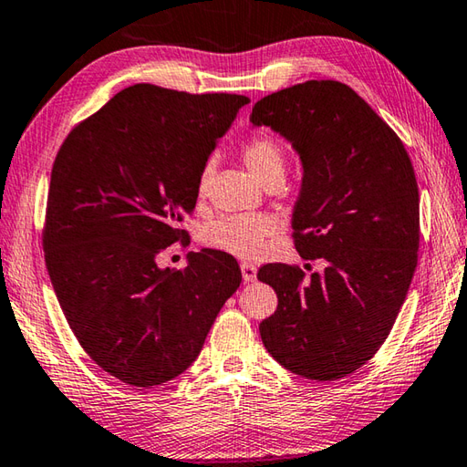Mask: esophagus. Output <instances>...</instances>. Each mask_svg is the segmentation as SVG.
I'll use <instances>...</instances> for the list:
<instances>
[{
  "label": "esophagus",
  "instance_id": "1",
  "mask_svg": "<svg viewBox=\"0 0 467 467\" xmlns=\"http://www.w3.org/2000/svg\"><path fill=\"white\" fill-rule=\"evenodd\" d=\"M256 275H258V270L254 264L242 262V278L245 280V283H254V280H256Z\"/></svg>",
  "mask_w": 467,
  "mask_h": 467
}]
</instances>
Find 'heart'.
<instances>
[{
	"instance_id": "heart-1",
	"label": "heart",
	"mask_w": 467,
	"mask_h": 467,
	"mask_svg": "<svg viewBox=\"0 0 467 467\" xmlns=\"http://www.w3.org/2000/svg\"><path fill=\"white\" fill-rule=\"evenodd\" d=\"M244 164L252 177L266 184L272 179H285V150L278 140L266 134L250 138L242 148ZM209 166L199 177V195H205L209 182ZM276 234V223L264 215H232L211 223L203 237L211 248L234 254L237 258H258L266 252L268 240Z\"/></svg>"
}]
</instances>
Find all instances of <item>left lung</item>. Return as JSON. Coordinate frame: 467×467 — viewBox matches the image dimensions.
Returning a JSON list of instances; mask_svg holds the SVG:
<instances>
[{
	"label": "left lung",
	"instance_id": "left-lung-1",
	"mask_svg": "<svg viewBox=\"0 0 467 467\" xmlns=\"http://www.w3.org/2000/svg\"><path fill=\"white\" fill-rule=\"evenodd\" d=\"M254 128L283 136L303 166L293 211L296 252L323 272L266 264L276 311L260 323L264 348L317 382L354 374L389 337L419 252V187L399 136L337 81H306L254 105Z\"/></svg>",
	"mask_w": 467,
	"mask_h": 467
}]
</instances>
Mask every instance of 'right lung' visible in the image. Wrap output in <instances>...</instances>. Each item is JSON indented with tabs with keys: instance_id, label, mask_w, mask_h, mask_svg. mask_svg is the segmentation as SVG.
<instances>
[{
	"instance_id": "right-lung-1",
	"label": "right lung",
	"mask_w": 467,
	"mask_h": 467,
	"mask_svg": "<svg viewBox=\"0 0 467 467\" xmlns=\"http://www.w3.org/2000/svg\"><path fill=\"white\" fill-rule=\"evenodd\" d=\"M248 103L138 83L60 146L44 230L50 283L83 349L121 382L150 389L187 370L242 283L225 252H189L184 270L156 256L179 240L217 140Z\"/></svg>"
}]
</instances>
